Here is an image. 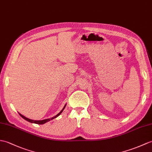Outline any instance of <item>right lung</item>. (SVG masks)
<instances>
[{
  "instance_id": "obj_1",
  "label": "right lung",
  "mask_w": 152,
  "mask_h": 152,
  "mask_svg": "<svg viewBox=\"0 0 152 152\" xmlns=\"http://www.w3.org/2000/svg\"><path fill=\"white\" fill-rule=\"evenodd\" d=\"M66 105V104H65V105H64V107H63V108L62 109V110H61V111H60L58 115H56L55 116H54V117H52V118H47V119L42 120V121H34V120H31V119H30V118H26V116H23V115H21L20 113H19V115L21 116V117L23 118L24 120H26V121H27L28 122H31V123H34V124H45L46 122H49V121H50L51 120H53L54 118H56V117H58V116L59 115H61V113L63 112V111L64 110V109L65 108Z\"/></svg>"
}]
</instances>
